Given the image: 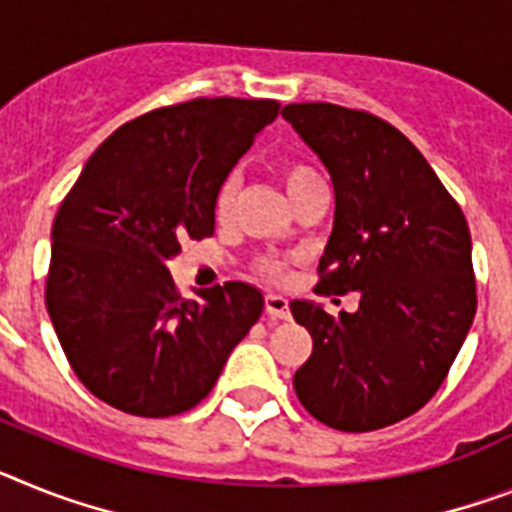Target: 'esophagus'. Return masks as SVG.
I'll list each match as a JSON object with an SVG mask.
<instances>
[{
	"mask_svg": "<svg viewBox=\"0 0 512 512\" xmlns=\"http://www.w3.org/2000/svg\"><path fill=\"white\" fill-rule=\"evenodd\" d=\"M265 312H268L273 320H289V299L281 294H268L265 296Z\"/></svg>",
	"mask_w": 512,
	"mask_h": 512,
	"instance_id": "obj_1",
	"label": "esophagus"
}]
</instances>
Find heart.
Segmentation results:
<instances>
[{"label":"heart","instance_id":"obj_1","mask_svg":"<svg viewBox=\"0 0 512 512\" xmlns=\"http://www.w3.org/2000/svg\"><path fill=\"white\" fill-rule=\"evenodd\" d=\"M276 174L281 179L283 190L289 192L291 203H294L296 197L304 195L307 190H312L315 184H322V176L315 166H309L304 161H296V158H289V161H281L276 166ZM236 200V182L229 179V182L221 184V190L216 195V216L218 218H229L231 208H234ZM255 270L268 281H283V278L289 276V265L283 263V260H276V257H263V260H257Z\"/></svg>","mask_w":512,"mask_h":512}]
</instances>
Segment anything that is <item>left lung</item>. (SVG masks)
<instances>
[{"mask_svg":"<svg viewBox=\"0 0 512 512\" xmlns=\"http://www.w3.org/2000/svg\"><path fill=\"white\" fill-rule=\"evenodd\" d=\"M283 119L328 166L336 190L315 291H359V309L336 317L291 302L312 336L294 390L333 429L390 427L437 393L474 322L466 216L427 158L385 119L336 103H289Z\"/></svg>","mask_w":512,"mask_h":512,"instance_id":"left-lung-1","label":"left lung"}]
</instances>
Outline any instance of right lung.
I'll list each match as a JSON object with an SVG mask.
<instances>
[{"label":"right lung","mask_w":512,"mask_h":512,"mask_svg":"<svg viewBox=\"0 0 512 512\" xmlns=\"http://www.w3.org/2000/svg\"><path fill=\"white\" fill-rule=\"evenodd\" d=\"M278 109L223 96L140 114L98 145L59 205L46 309L103 403L148 419L195 409L263 315V294L239 281L187 299L166 263L216 231L221 184Z\"/></svg>","instance_id":"add662e5"}]
</instances>
